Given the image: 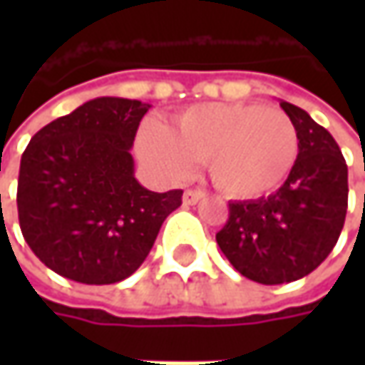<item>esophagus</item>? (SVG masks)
Returning <instances> with one entry per match:
<instances>
[{"label": "esophagus", "mask_w": 365, "mask_h": 365, "mask_svg": "<svg viewBox=\"0 0 365 365\" xmlns=\"http://www.w3.org/2000/svg\"><path fill=\"white\" fill-rule=\"evenodd\" d=\"M205 199V192L203 190H197V189H189L185 190V195H182V203L190 207V205H197L199 201H203Z\"/></svg>", "instance_id": "1"}]
</instances>
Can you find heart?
Returning a JSON list of instances; mask_svg holds the SVG:
<instances>
[{
	"instance_id": "heart-1",
	"label": "heart",
	"mask_w": 365,
	"mask_h": 365,
	"mask_svg": "<svg viewBox=\"0 0 365 365\" xmlns=\"http://www.w3.org/2000/svg\"><path fill=\"white\" fill-rule=\"evenodd\" d=\"M138 152L162 176L178 180L195 162H207L213 185L233 199H258L276 190L294 168L299 133L276 107L230 101L192 106L168 128L146 121Z\"/></svg>"
}]
</instances>
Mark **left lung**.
<instances>
[{
  "mask_svg": "<svg viewBox=\"0 0 365 365\" xmlns=\"http://www.w3.org/2000/svg\"><path fill=\"white\" fill-rule=\"evenodd\" d=\"M299 133V156L280 189L230 203L215 235L237 272L259 284H284L311 274L327 258L347 213V164L325 128L304 109L280 101Z\"/></svg>",
  "mask_w": 365,
  "mask_h": 365,
  "instance_id": "obj_1",
  "label": "left lung"
}]
</instances>
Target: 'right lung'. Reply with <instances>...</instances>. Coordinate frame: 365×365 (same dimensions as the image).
I'll use <instances>...</instances> for the list:
<instances>
[{
    "label": "right lung",
    "mask_w": 365,
    "mask_h": 365,
    "mask_svg": "<svg viewBox=\"0 0 365 365\" xmlns=\"http://www.w3.org/2000/svg\"><path fill=\"white\" fill-rule=\"evenodd\" d=\"M148 103L97 97L50 121L21 154L18 217L40 262L68 280L113 284L150 254L182 190L133 176L132 146Z\"/></svg>",
    "instance_id": "add662e5"
}]
</instances>
